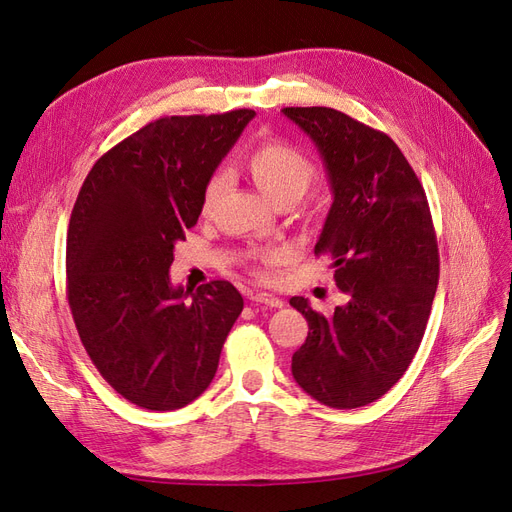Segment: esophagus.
<instances>
[{"mask_svg":"<svg viewBox=\"0 0 512 512\" xmlns=\"http://www.w3.org/2000/svg\"><path fill=\"white\" fill-rule=\"evenodd\" d=\"M250 299L258 305H267V307H282L284 305V301L280 297H275V294H269V292H254Z\"/></svg>","mask_w":512,"mask_h":512,"instance_id":"34e87169","label":"esophagus"}]
</instances>
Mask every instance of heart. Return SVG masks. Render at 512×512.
<instances>
[{
	"instance_id": "1",
	"label": "heart",
	"mask_w": 512,
	"mask_h": 512,
	"mask_svg": "<svg viewBox=\"0 0 512 512\" xmlns=\"http://www.w3.org/2000/svg\"><path fill=\"white\" fill-rule=\"evenodd\" d=\"M247 173L252 175L258 188L269 196L275 205H292L307 192L316 177V166L301 149L284 141H265L254 147L245 158ZM224 179L220 173L209 177L203 196H200V211L207 215L222 192ZM286 256L284 247H269L260 252L258 260L277 262Z\"/></svg>"
}]
</instances>
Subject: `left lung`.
Segmentation results:
<instances>
[{
	"label": "left lung",
	"mask_w": 512,
	"mask_h": 512,
	"mask_svg": "<svg viewBox=\"0 0 512 512\" xmlns=\"http://www.w3.org/2000/svg\"><path fill=\"white\" fill-rule=\"evenodd\" d=\"M284 115L327 168L333 205L314 252L333 260L346 297L333 316L290 299L309 327L292 376L324 406L361 408L404 376L425 335L440 277L429 203L391 136L327 106H286Z\"/></svg>",
	"instance_id": "1"
}]
</instances>
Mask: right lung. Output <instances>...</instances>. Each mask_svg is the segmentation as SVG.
I'll list each match as a JSON object with an SVG mask.
<instances>
[{
    "label": "right lung",
    "mask_w": 512,
    "mask_h": 512,
    "mask_svg": "<svg viewBox=\"0 0 512 512\" xmlns=\"http://www.w3.org/2000/svg\"><path fill=\"white\" fill-rule=\"evenodd\" d=\"M256 113L175 115L108 149L76 198L66 292L100 376L130 404L179 410L211 384L243 309L226 280L170 284L175 243L200 215L213 170Z\"/></svg>",
    "instance_id": "right-lung-1"
}]
</instances>
